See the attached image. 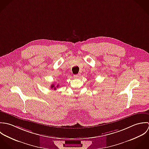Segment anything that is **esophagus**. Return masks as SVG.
<instances>
[{"mask_svg": "<svg viewBox=\"0 0 149 149\" xmlns=\"http://www.w3.org/2000/svg\"><path fill=\"white\" fill-rule=\"evenodd\" d=\"M80 77H81V74H76V75H74V77L75 78H80Z\"/></svg>", "mask_w": 149, "mask_h": 149, "instance_id": "esophagus-1", "label": "esophagus"}]
</instances>
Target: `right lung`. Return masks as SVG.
<instances>
[{"label":"right lung","instance_id":"obj_1","mask_svg":"<svg viewBox=\"0 0 149 149\" xmlns=\"http://www.w3.org/2000/svg\"><path fill=\"white\" fill-rule=\"evenodd\" d=\"M59 85L58 84L57 86H56V87L57 88L59 87ZM51 89H53L54 90H56V88L55 86V85L54 84H52V85H51Z\"/></svg>","mask_w":149,"mask_h":149}]
</instances>
